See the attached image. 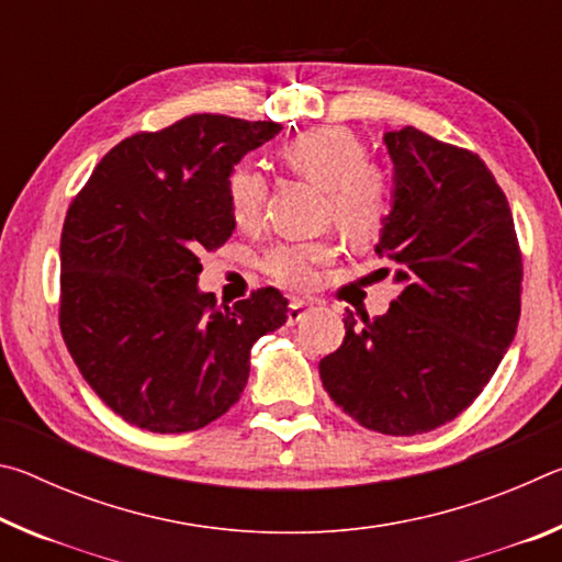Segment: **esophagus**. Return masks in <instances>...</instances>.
<instances>
[{
  "instance_id": "34e87169",
  "label": "esophagus",
  "mask_w": 562,
  "mask_h": 562,
  "mask_svg": "<svg viewBox=\"0 0 562 562\" xmlns=\"http://www.w3.org/2000/svg\"><path fill=\"white\" fill-rule=\"evenodd\" d=\"M312 307L310 302H304V300H292L290 302V307H288V322L290 325H294V322H300L304 315H307V310Z\"/></svg>"
}]
</instances>
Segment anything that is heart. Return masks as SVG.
<instances>
[{"label": "heart", "instance_id": "1", "mask_svg": "<svg viewBox=\"0 0 562 562\" xmlns=\"http://www.w3.org/2000/svg\"><path fill=\"white\" fill-rule=\"evenodd\" d=\"M282 166L325 188V217L335 221L349 240H369L389 213V186L379 168L367 164L361 140L345 128L304 131L280 148ZM227 207L240 227H255L268 205V178L252 164H237L225 183ZM337 258L331 237L280 243L262 258L274 282L304 290L317 280V268Z\"/></svg>", "mask_w": 562, "mask_h": 562}]
</instances>
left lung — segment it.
I'll use <instances>...</instances> for the list:
<instances>
[{
    "instance_id": "obj_1",
    "label": "left lung",
    "mask_w": 562,
    "mask_h": 562,
    "mask_svg": "<svg viewBox=\"0 0 562 562\" xmlns=\"http://www.w3.org/2000/svg\"><path fill=\"white\" fill-rule=\"evenodd\" d=\"M394 203L376 255L402 294L319 361L341 412L364 429L414 436L453 422L491 382L520 317V247L483 160L406 126L384 133ZM389 274V270H386Z\"/></svg>"
}]
</instances>
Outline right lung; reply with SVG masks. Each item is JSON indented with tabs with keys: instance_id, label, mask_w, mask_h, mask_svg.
<instances>
[{
	"instance_id": "1",
	"label": "right lung",
	"mask_w": 562,
	"mask_h": 562,
	"mask_svg": "<svg viewBox=\"0 0 562 562\" xmlns=\"http://www.w3.org/2000/svg\"><path fill=\"white\" fill-rule=\"evenodd\" d=\"M280 131L193 113L121 140L71 201L59 247L61 337L123 422L154 434L203 429L240 398L255 341L288 319L274 288L235 304L198 290V255L235 231L227 176Z\"/></svg>"
}]
</instances>
